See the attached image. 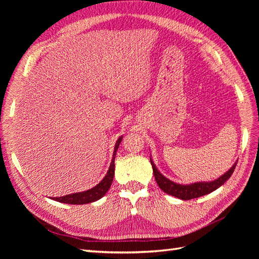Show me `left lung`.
Listing matches in <instances>:
<instances>
[{
	"instance_id": "8db88e82",
	"label": "left lung",
	"mask_w": 259,
	"mask_h": 259,
	"mask_svg": "<svg viewBox=\"0 0 259 259\" xmlns=\"http://www.w3.org/2000/svg\"><path fill=\"white\" fill-rule=\"evenodd\" d=\"M150 162L152 165L155 182L158 183L159 187L165 193L173 195V197H176L180 200H191V199L200 198V197H202V195H205L207 193L213 192L214 190L217 189V188L223 186L227 182V180L230 178V176L234 171V168H236V166H237V162H236L232 165V167L228 171H227V173H225L218 179L213 180V182H208V183L201 182V183H194V184H190V185H180V184H176L174 182H171V180L167 179L165 176H163L158 170V168L155 167L151 158H150Z\"/></svg>"
}]
</instances>
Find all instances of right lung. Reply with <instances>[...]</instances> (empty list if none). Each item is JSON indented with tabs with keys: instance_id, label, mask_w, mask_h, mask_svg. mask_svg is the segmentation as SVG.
<instances>
[{
	"instance_id": "obj_1",
	"label": "right lung",
	"mask_w": 259,
	"mask_h": 259,
	"mask_svg": "<svg viewBox=\"0 0 259 259\" xmlns=\"http://www.w3.org/2000/svg\"><path fill=\"white\" fill-rule=\"evenodd\" d=\"M123 136L119 137V139L116 140V144L114 147V151H113V156H112V161L110 164V167H109V170L107 171V175L104 177V179L101 182L95 186L90 190H86L83 192H77V193H71V194H67L64 195V197L60 198H53V200L61 202V203H66V204H86V203H91V202H95L99 200L100 198H103L104 195L107 193L109 190V188L111 187L113 176H114V160H115V154L116 150L119 148L121 142H122Z\"/></svg>"
}]
</instances>
